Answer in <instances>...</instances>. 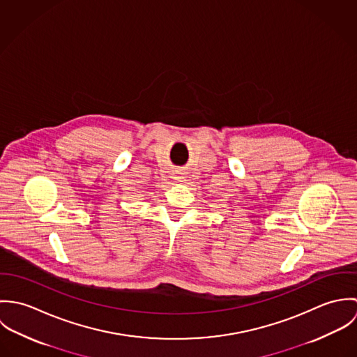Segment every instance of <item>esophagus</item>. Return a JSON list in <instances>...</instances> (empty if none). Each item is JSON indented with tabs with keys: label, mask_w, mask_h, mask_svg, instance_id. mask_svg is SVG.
<instances>
[{
	"label": "esophagus",
	"mask_w": 357,
	"mask_h": 357,
	"mask_svg": "<svg viewBox=\"0 0 357 357\" xmlns=\"http://www.w3.org/2000/svg\"><path fill=\"white\" fill-rule=\"evenodd\" d=\"M174 180H177V181H184V177H183L180 173H176V176H174Z\"/></svg>",
	"instance_id": "34e87169"
}]
</instances>
